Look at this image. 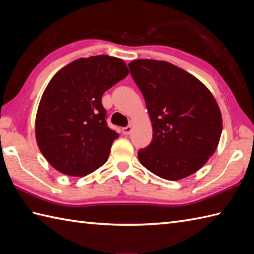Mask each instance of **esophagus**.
Listing matches in <instances>:
<instances>
[{"label":"esophagus","instance_id":"34e87169","mask_svg":"<svg viewBox=\"0 0 254 254\" xmlns=\"http://www.w3.org/2000/svg\"><path fill=\"white\" fill-rule=\"evenodd\" d=\"M122 130H123V133H124V134H129V133L131 132V130H132V127H131V126L124 127V128L122 129Z\"/></svg>","mask_w":254,"mask_h":254}]
</instances>
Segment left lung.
Listing matches in <instances>:
<instances>
[{
    "label": "left lung",
    "mask_w": 254,
    "mask_h": 254,
    "mask_svg": "<svg viewBox=\"0 0 254 254\" xmlns=\"http://www.w3.org/2000/svg\"><path fill=\"white\" fill-rule=\"evenodd\" d=\"M143 94L153 128L140 163L156 176L178 180L195 173L215 152L222 115L203 83L168 62L137 60L128 64Z\"/></svg>",
    "instance_id": "8db88e82"
}]
</instances>
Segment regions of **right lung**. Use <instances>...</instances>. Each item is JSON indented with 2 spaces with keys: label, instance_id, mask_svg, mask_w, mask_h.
I'll return each mask as SVG.
<instances>
[{
  "label": "right lung",
  "instance_id": "obj_1",
  "mask_svg": "<svg viewBox=\"0 0 254 254\" xmlns=\"http://www.w3.org/2000/svg\"><path fill=\"white\" fill-rule=\"evenodd\" d=\"M129 74L121 59H79L56 74L44 91L36 118L39 149L55 170L84 176L109 159L118 133L108 126L103 93Z\"/></svg>",
  "mask_w": 254,
  "mask_h": 254
}]
</instances>
